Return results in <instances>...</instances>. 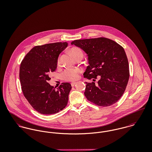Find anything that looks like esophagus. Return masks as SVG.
<instances>
[{
	"mask_svg": "<svg viewBox=\"0 0 152 152\" xmlns=\"http://www.w3.org/2000/svg\"><path fill=\"white\" fill-rule=\"evenodd\" d=\"M76 84H77V83H72L71 84V85L72 87H74Z\"/></svg>",
	"mask_w": 152,
	"mask_h": 152,
	"instance_id": "34e87169",
	"label": "esophagus"
}]
</instances>
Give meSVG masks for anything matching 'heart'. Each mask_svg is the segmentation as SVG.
<instances>
[{"instance_id":"heart-1","label":"heart","mask_w":152,"mask_h":152,"mask_svg":"<svg viewBox=\"0 0 152 152\" xmlns=\"http://www.w3.org/2000/svg\"><path fill=\"white\" fill-rule=\"evenodd\" d=\"M70 53L75 58L78 56H83V53L82 50L77 47H73L70 49ZM60 63V58L58 59L57 64H59ZM82 70L78 68H69L66 69L63 72V78L68 81H75L80 78V75L81 73Z\"/></svg>"}]
</instances>
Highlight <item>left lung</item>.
<instances>
[{
    "label": "left lung",
    "mask_w": 152,
    "mask_h": 152,
    "mask_svg": "<svg viewBox=\"0 0 152 152\" xmlns=\"http://www.w3.org/2000/svg\"><path fill=\"white\" fill-rule=\"evenodd\" d=\"M72 45L83 50L89 65L84 78L92 80L86 83L84 95L90 102L100 107L116 103L124 94L129 78V63L124 48L105 37L76 40ZM99 81L94 83L97 77Z\"/></svg>",
    "instance_id": "obj_1"
}]
</instances>
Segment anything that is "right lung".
Returning <instances> with one entry per match:
<instances>
[{
	"mask_svg": "<svg viewBox=\"0 0 152 152\" xmlns=\"http://www.w3.org/2000/svg\"><path fill=\"white\" fill-rule=\"evenodd\" d=\"M67 45L66 42L37 45L22 60L19 78L23 95L40 113H56L67 105L71 84L62 83L56 90L48 83L50 74L57 68L59 54Z\"/></svg>",
	"mask_w": 152,
	"mask_h": 152,
	"instance_id": "1",
	"label": "right lung"
}]
</instances>
